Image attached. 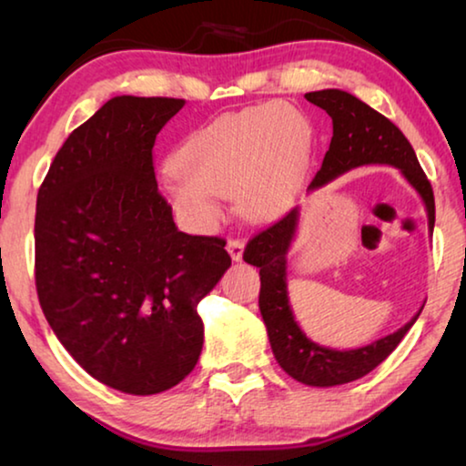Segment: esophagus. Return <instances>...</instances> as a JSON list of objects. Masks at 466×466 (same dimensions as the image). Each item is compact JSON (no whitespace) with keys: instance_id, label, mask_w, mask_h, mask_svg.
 Wrapping results in <instances>:
<instances>
[{"instance_id":"esophagus-1","label":"esophagus","mask_w":466,"mask_h":466,"mask_svg":"<svg viewBox=\"0 0 466 466\" xmlns=\"http://www.w3.org/2000/svg\"><path fill=\"white\" fill-rule=\"evenodd\" d=\"M226 250H228V255L232 257V261H240L242 252H244V240L242 238H230L226 242Z\"/></svg>"}]
</instances>
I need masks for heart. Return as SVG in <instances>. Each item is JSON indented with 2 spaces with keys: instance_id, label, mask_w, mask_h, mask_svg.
Returning a JSON list of instances; mask_svg holds the SVG:
<instances>
[{
  "instance_id": "1",
  "label": "heart",
  "mask_w": 466,
  "mask_h": 466,
  "mask_svg": "<svg viewBox=\"0 0 466 466\" xmlns=\"http://www.w3.org/2000/svg\"><path fill=\"white\" fill-rule=\"evenodd\" d=\"M314 133L289 105L248 106L218 116L188 136L164 172L172 205L188 224L211 228L234 193L250 222L281 216L299 193Z\"/></svg>"
}]
</instances>
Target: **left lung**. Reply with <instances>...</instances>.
Instances as JSON below:
<instances>
[{
	"instance_id": "1",
	"label": "left lung",
	"mask_w": 466,
	"mask_h": 466,
	"mask_svg": "<svg viewBox=\"0 0 466 466\" xmlns=\"http://www.w3.org/2000/svg\"><path fill=\"white\" fill-rule=\"evenodd\" d=\"M306 100L327 110L333 119V137L322 167L312 178L309 191L329 185L330 180L345 175L347 170L368 167V164H389L400 170L425 203L430 232L436 222V203L428 177L417 162L415 149L397 125L372 106L343 90L309 92ZM299 209L294 208L279 222L252 236L242 258L258 267L261 275V294L258 309L265 320L267 335L278 364L294 378L309 386H337L358 380L372 372L376 366L397 350L400 339L413 327L420 312L394 333L386 335L358 350H330L310 341L294 319L288 298V252L296 238Z\"/></svg>"
}]
</instances>
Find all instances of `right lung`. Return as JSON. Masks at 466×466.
Wrapping results in <instances>:
<instances>
[{
  "instance_id": "add662e5",
  "label": "right lung",
  "mask_w": 466,
  "mask_h": 466,
  "mask_svg": "<svg viewBox=\"0 0 466 466\" xmlns=\"http://www.w3.org/2000/svg\"><path fill=\"white\" fill-rule=\"evenodd\" d=\"M183 106L110 98L69 133L36 197L46 322L92 378L141 397L191 374L203 347L197 304L232 265L226 240L180 232L157 191L154 141Z\"/></svg>"
}]
</instances>
